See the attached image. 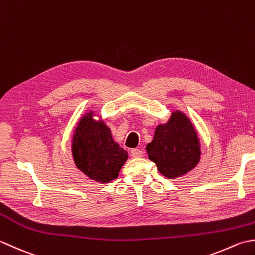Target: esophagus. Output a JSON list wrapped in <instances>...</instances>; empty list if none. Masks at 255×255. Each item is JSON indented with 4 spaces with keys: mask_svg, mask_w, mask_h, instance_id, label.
<instances>
[{
    "mask_svg": "<svg viewBox=\"0 0 255 255\" xmlns=\"http://www.w3.org/2000/svg\"><path fill=\"white\" fill-rule=\"evenodd\" d=\"M131 155H132V157H142L143 152H142V149H139V148H133L131 150Z\"/></svg>",
    "mask_w": 255,
    "mask_h": 255,
    "instance_id": "esophagus-1",
    "label": "esophagus"
}]
</instances>
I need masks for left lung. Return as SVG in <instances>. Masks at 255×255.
<instances>
[{
    "mask_svg": "<svg viewBox=\"0 0 255 255\" xmlns=\"http://www.w3.org/2000/svg\"><path fill=\"white\" fill-rule=\"evenodd\" d=\"M148 158L165 177L174 179L194 169L200 160L201 149L194 124L179 110L168 121L155 128L153 141L146 145Z\"/></svg>",
    "mask_w": 255,
    "mask_h": 255,
    "instance_id": "8db88e82",
    "label": "left lung"
}]
</instances>
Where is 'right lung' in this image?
Here are the masks:
<instances>
[{"label":"right lung","mask_w":255,"mask_h":255,"mask_svg":"<svg viewBox=\"0 0 255 255\" xmlns=\"http://www.w3.org/2000/svg\"><path fill=\"white\" fill-rule=\"evenodd\" d=\"M93 111L77 123L71 139V152L77 168L92 180L106 184L118 178L128 156L112 137L111 129Z\"/></svg>","instance_id":"obj_1"}]
</instances>
